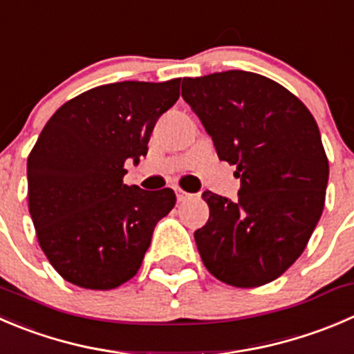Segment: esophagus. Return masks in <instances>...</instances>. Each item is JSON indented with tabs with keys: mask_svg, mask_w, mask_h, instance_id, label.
<instances>
[{
	"mask_svg": "<svg viewBox=\"0 0 354 354\" xmlns=\"http://www.w3.org/2000/svg\"><path fill=\"white\" fill-rule=\"evenodd\" d=\"M176 198L178 202H185L188 201V198H192V194H187V192H183L181 188H176Z\"/></svg>",
	"mask_w": 354,
	"mask_h": 354,
	"instance_id": "1",
	"label": "esophagus"
}]
</instances>
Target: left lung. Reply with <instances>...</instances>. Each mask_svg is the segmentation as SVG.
<instances>
[{
	"instance_id": "1",
	"label": "left lung",
	"mask_w": 354,
	"mask_h": 354,
	"mask_svg": "<svg viewBox=\"0 0 354 354\" xmlns=\"http://www.w3.org/2000/svg\"><path fill=\"white\" fill-rule=\"evenodd\" d=\"M181 97L240 178L239 201L202 194L209 219L194 233L202 263L233 287L273 282L303 254L324 211L328 160L317 121L254 72L183 77Z\"/></svg>"
}]
</instances>
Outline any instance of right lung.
Returning <instances> with one entry per match:
<instances>
[{
	"label": "right lung",
	"mask_w": 354,
	"mask_h": 354,
	"mask_svg": "<svg viewBox=\"0 0 354 354\" xmlns=\"http://www.w3.org/2000/svg\"><path fill=\"white\" fill-rule=\"evenodd\" d=\"M180 81L97 86L62 105L41 131L27 159L29 212L41 249L67 282L115 289L142 266L176 195L124 185V162L147 156Z\"/></svg>",
	"instance_id": "right-lung-1"
}]
</instances>
